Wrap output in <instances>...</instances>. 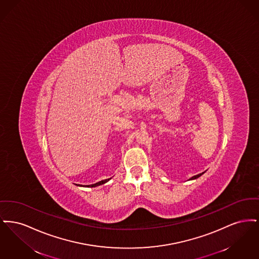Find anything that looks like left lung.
I'll return each mask as SVG.
<instances>
[{
    "label": "left lung",
    "mask_w": 259,
    "mask_h": 259,
    "mask_svg": "<svg viewBox=\"0 0 259 259\" xmlns=\"http://www.w3.org/2000/svg\"><path fill=\"white\" fill-rule=\"evenodd\" d=\"M205 172H201V174H198V175H196V176H193L192 178H190L188 181H192V180H196V179H198L199 177H201L203 174H204Z\"/></svg>",
    "instance_id": "left-lung-1"
}]
</instances>
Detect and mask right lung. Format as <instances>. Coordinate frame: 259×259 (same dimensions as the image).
<instances>
[{"label": "right lung", "mask_w": 259, "mask_h": 259, "mask_svg": "<svg viewBox=\"0 0 259 259\" xmlns=\"http://www.w3.org/2000/svg\"><path fill=\"white\" fill-rule=\"evenodd\" d=\"M111 178L110 179H106V180H103V181H101V182H98V183H96V184H94V185H79L78 186H83V187H96V186H99V185H104V184H106V183H108L110 180H111Z\"/></svg>", "instance_id": "right-lung-1"}]
</instances>
